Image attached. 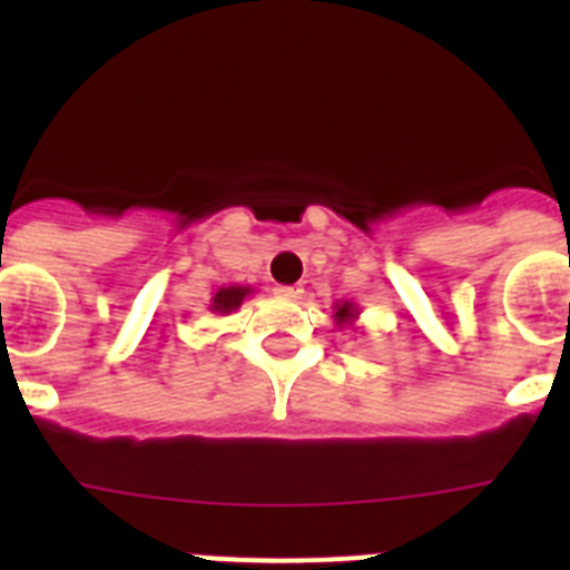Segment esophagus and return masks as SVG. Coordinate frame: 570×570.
Wrapping results in <instances>:
<instances>
[{
	"mask_svg": "<svg viewBox=\"0 0 570 570\" xmlns=\"http://www.w3.org/2000/svg\"><path fill=\"white\" fill-rule=\"evenodd\" d=\"M276 294L285 296V299H299L302 288L299 285H276Z\"/></svg>",
	"mask_w": 570,
	"mask_h": 570,
	"instance_id": "34e87169",
	"label": "esophagus"
}]
</instances>
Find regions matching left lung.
Instances as JSON below:
<instances>
[{"label": "left lung", "mask_w": 570, "mask_h": 570, "mask_svg": "<svg viewBox=\"0 0 570 570\" xmlns=\"http://www.w3.org/2000/svg\"><path fill=\"white\" fill-rule=\"evenodd\" d=\"M336 320H340V322L354 320V308H351V302H345V305H340V311H336Z\"/></svg>", "instance_id": "obj_1"}]
</instances>
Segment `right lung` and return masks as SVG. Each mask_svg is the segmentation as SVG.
Wrapping results in <instances>:
<instances>
[{
	"label": "right lung",
	"mask_w": 570,
	"mask_h": 570,
	"mask_svg": "<svg viewBox=\"0 0 570 570\" xmlns=\"http://www.w3.org/2000/svg\"><path fill=\"white\" fill-rule=\"evenodd\" d=\"M245 294H248V288H239V285H234V288H223L219 294L214 296V311H219V314H228V311L239 308L242 299H245Z\"/></svg>",
	"instance_id": "add662e5"
}]
</instances>
